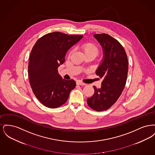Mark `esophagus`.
Here are the masks:
<instances>
[{"label":"esophagus","mask_w":155,"mask_h":155,"mask_svg":"<svg viewBox=\"0 0 155 155\" xmlns=\"http://www.w3.org/2000/svg\"><path fill=\"white\" fill-rule=\"evenodd\" d=\"M76 84L78 85H86V84H85L84 82H80V81H77L76 82Z\"/></svg>","instance_id":"obj_1"}]
</instances>
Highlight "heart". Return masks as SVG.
<instances>
[{"mask_svg": "<svg viewBox=\"0 0 155 155\" xmlns=\"http://www.w3.org/2000/svg\"><path fill=\"white\" fill-rule=\"evenodd\" d=\"M81 49L84 53V54L86 55L88 54H93L95 56L98 54L99 53V49L96 46V45L92 43H85L82 45L81 46ZM73 53V51L70 52L69 55H71Z\"/></svg>", "mask_w": 155, "mask_h": 155, "instance_id": "b5f03b06", "label": "heart"}]
</instances>
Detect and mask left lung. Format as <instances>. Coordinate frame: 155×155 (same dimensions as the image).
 I'll use <instances>...</instances> for the list:
<instances>
[{
  "label": "left lung",
  "mask_w": 155,
  "mask_h": 155,
  "mask_svg": "<svg viewBox=\"0 0 155 155\" xmlns=\"http://www.w3.org/2000/svg\"><path fill=\"white\" fill-rule=\"evenodd\" d=\"M103 49V59L96 74L103 78L102 86L87 99L89 106L101 111L109 109L121 95L127 78L128 61L125 50L117 40L108 34L94 35Z\"/></svg>",
  "instance_id": "obj_1"
}]
</instances>
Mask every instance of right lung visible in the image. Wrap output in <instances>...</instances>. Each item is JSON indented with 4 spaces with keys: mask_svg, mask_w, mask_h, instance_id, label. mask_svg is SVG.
Masks as SVG:
<instances>
[{
    "mask_svg": "<svg viewBox=\"0 0 155 155\" xmlns=\"http://www.w3.org/2000/svg\"><path fill=\"white\" fill-rule=\"evenodd\" d=\"M82 37L54 32L39 38L32 48L28 64L30 85L37 99L45 106H61L75 87V81L63 79L58 68L64 62L69 49Z\"/></svg>",
    "mask_w": 155,
    "mask_h": 155,
    "instance_id": "obj_1",
    "label": "right lung"
}]
</instances>
